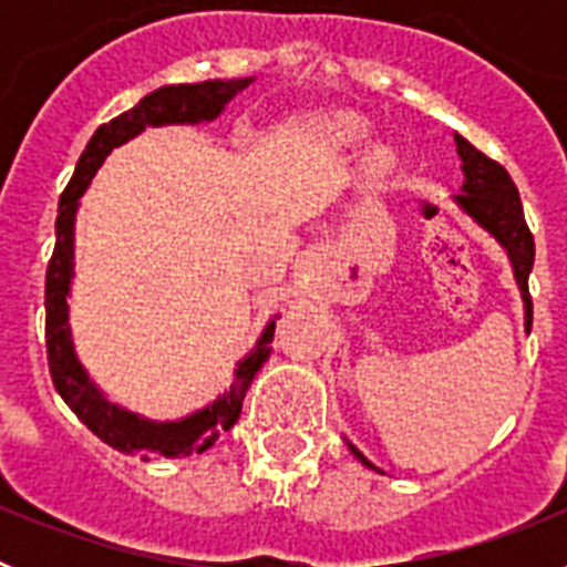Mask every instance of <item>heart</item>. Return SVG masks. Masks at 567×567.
Instances as JSON below:
<instances>
[{"label":"heart","mask_w":567,"mask_h":567,"mask_svg":"<svg viewBox=\"0 0 567 567\" xmlns=\"http://www.w3.org/2000/svg\"><path fill=\"white\" fill-rule=\"evenodd\" d=\"M338 127H340V133L349 135V138H354V135H360V133H363V130H365L360 118H343V122H340Z\"/></svg>","instance_id":"obj_1"}]
</instances>
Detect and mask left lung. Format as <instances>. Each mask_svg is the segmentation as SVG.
<instances>
[{
    "label": "left lung",
    "instance_id": "obj_1",
    "mask_svg": "<svg viewBox=\"0 0 567 567\" xmlns=\"http://www.w3.org/2000/svg\"><path fill=\"white\" fill-rule=\"evenodd\" d=\"M454 144H457V155L460 162H463L465 175L460 195H454V204H457L480 229H485L491 238L497 240L499 247L505 249V255H508L511 269H514V280H517L519 295H523L525 332H530V318H534V315H530L528 275L530 267H534V235H530L528 224H525L517 184L511 182V175L505 173L503 164L491 162L488 155L480 153V150L471 142H465L460 133H454ZM346 445H349V452H352L365 468H374L352 443Z\"/></svg>",
    "mask_w": 567,
    "mask_h": 567
}]
</instances>
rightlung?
Returning <instances> with one entry per match:
<instances>
[{"label": "right lung", "instance_id": "1", "mask_svg": "<svg viewBox=\"0 0 567 567\" xmlns=\"http://www.w3.org/2000/svg\"><path fill=\"white\" fill-rule=\"evenodd\" d=\"M252 84L249 79H213L202 84H167V87L153 90L150 96L130 107L127 113L115 115L113 122L102 124L87 142L84 153L79 155L76 173L64 187L59 198L56 215V249L48 264V278H44V338H48V365L50 378L56 392L62 394L70 412L76 414L90 432L96 434L102 443L122 454H138L142 460L155 457H189V454L207 452L215 440L229 432L240 417V405L247 398V389L258 369L267 363L272 352L275 338V315L260 332L258 343L244 360H238L235 380L221 398L187 414L182 420H147L142 414L127 412L122 405L110 403L102 394L84 365L79 363L76 346H73V332H70V284H73V249H76V213L79 198L90 187L96 169L102 167L104 158L113 153V147H122L130 138L144 133V127H164V124H202L215 122L224 113L229 102L238 96L240 90Z\"/></svg>", "mask_w": 567, "mask_h": 567}]
</instances>
